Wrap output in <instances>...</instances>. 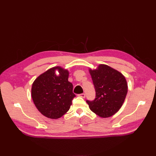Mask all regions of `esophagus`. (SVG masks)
<instances>
[{"label": "esophagus", "instance_id": "34e87169", "mask_svg": "<svg viewBox=\"0 0 156 156\" xmlns=\"http://www.w3.org/2000/svg\"><path fill=\"white\" fill-rule=\"evenodd\" d=\"M85 94H84V93H83V94H79V96H80V97H81V98H85Z\"/></svg>", "mask_w": 156, "mask_h": 156}]
</instances>
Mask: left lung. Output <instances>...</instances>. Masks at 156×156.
Listing matches in <instances>:
<instances>
[{"label":"left lung","instance_id":"obj_1","mask_svg":"<svg viewBox=\"0 0 156 156\" xmlns=\"http://www.w3.org/2000/svg\"><path fill=\"white\" fill-rule=\"evenodd\" d=\"M96 91L92 101L87 100L90 110L102 118L114 115L123 104L127 92L125 77L107 65L89 70Z\"/></svg>","mask_w":156,"mask_h":156}]
</instances>
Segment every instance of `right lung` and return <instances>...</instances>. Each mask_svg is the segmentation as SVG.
I'll return each mask as SVG.
<instances>
[{"label":"right lung","mask_w":156,"mask_h":156,"mask_svg":"<svg viewBox=\"0 0 156 156\" xmlns=\"http://www.w3.org/2000/svg\"><path fill=\"white\" fill-rule=\"evenodd\" d=\"M55 70H58V75L55 74ZM68 75L67 69L54 67L40 75L33 83V101L45 116L57 119L69 109L75 95L73 84L68 81Z\"/></svg>","instance_id":"add662e5"}]
</instances>
